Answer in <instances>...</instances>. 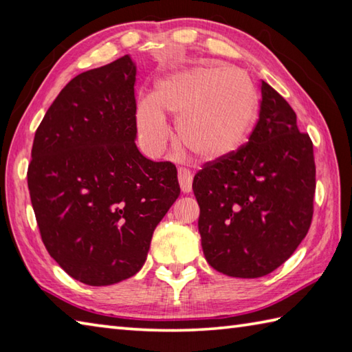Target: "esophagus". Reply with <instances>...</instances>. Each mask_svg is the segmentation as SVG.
<instances>
[{
	"label": "esophagus",
	"mask_w": 352,
	"mask_h": 352,
	"mask_svg": "<svg viewBox=\"0 0 352 352\" xmlns=\"http://www.w3.org/2000/svg\"><path fill=\"white\" fill-rule=\"evenodd\" d=\"M177 179H179V185H181V190L184 192H190L192 188V175L190 173V170L179 168Z\"/></svg>",
	"instance_id": "1"
}]
</instances>
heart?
Instances as JSON below:
<instances>
[{
  "mask_svg": "<svg viewBox=\"0 0 352 352\" xmlns=\"http://www.w3.org/2000/svg\"><path fill=\"white\" fill-rule=\"evenodd\" d=\"M256 109L255 88L241 71L197 65L160 78L152 98L136 106V126L148 152L160 153L168 141L164 118H173L179 146L200 162H217L246 141Z\"/></svg>",
  "mask_w": 352,
  "mask_h": 352,
  "instance_id": "obj_1",
  "label": "heart"
}]
</instances>
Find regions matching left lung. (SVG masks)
<instances>
[{"label":"left lung","instance_id":"obj_1","mask_svg":"<svg viewBox=\"0 0 352 352\" xmlns=\"http://www.w3.org/2000/svg\"><path fill=\"white\" fill-rule=\"evenodd\" d=\"M313 142L292 106L261 82L260 118L235 153L208 162L192 181L208 264L234 278H260L285 263L313 217Z\"/></svg>","mask_w":352,"mask_h":352}]
</instances>
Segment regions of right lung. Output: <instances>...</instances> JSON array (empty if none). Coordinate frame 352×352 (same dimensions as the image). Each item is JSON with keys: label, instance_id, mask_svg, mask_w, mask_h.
<instances>
[{"label": "right lung", "instance_id": "add662e5", "mask_svg": "<svg viewBox=\"0 0 352 352\" xmlns=\"http://www.w3.org/2000/svg\"><path fill=\"white\" fill-rule=\"evenodd\" d=\"M135 76L129 54L76 76L34 133L27 182L42 241L88 285L133 276L181 192L175 164L135 144Z\"/></svg>", "mask_w": 352, "mask_h": 352}]
</instances>
